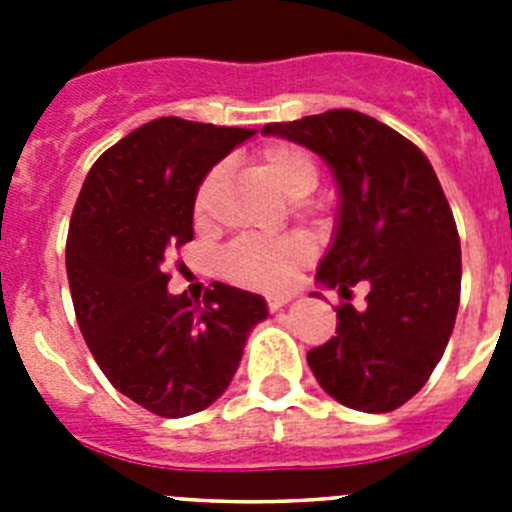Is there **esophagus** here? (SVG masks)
I'll use <instances>...</instances> for the list:
<instances>
[{"label": "esophagus", "instance_id": "obj_1", "mask_svg": "<svg viewBox=\"0 0 512 512\" xmlns=\"http://www.w3.org/2000/svg\"><path fill=\"white\" fill-rule=\"evenodd\" d=\"M266 302H269V310L277 312V310H282L287 302H292V295H271Z\"/></svg>", "mask_w": 512, "mask_h": 512}]
</instances>
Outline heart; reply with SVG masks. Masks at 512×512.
I'll use <instances>...</instances> for the list:
<instances>
[{"mask_svg":"<svg viewBox=\"0 0 512 512\" xmlns=\"http://www.w3.org/2000/svg\"><path fill=\"white\" fill-rule=\"evenodd\" d=\"M259 164L271 182L277 184L292 202L307 200L320 182V169L315 158L300 146L292 143H274L264 148ZM223 166H215L205 174V179L194 194V212L197 217H207L215 202V194L223 184ZM310 259V246L297 235L284 238H238L223 253V269L233 282L256 289H277L287 282L305 261Z\"/></svg>","mask_w":512,"mask_h":512,"instance_id":"b5f03b06","label":"heart"}]
</instances>
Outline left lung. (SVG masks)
<instances>
[{"mask_svg":"<svg viewBox=\"0 0 512 512\" xmlns=\"http://www.w3.org/2000/svg\"><path fill=\"white\" fill-rule=\"evenodd\" d=\"M261 133L310 148L336 176V233L318 282L346 300L351 287L369 284L364 310L343 302L338 336L312 348L307 364L346 408L390 413L428 382L459 310V233L436 171L415 143L356 110Z\"/></svg>","mask_w":512,"mask_h":512,"instance_id":"obj_1","label":"left lung"}]
</instances>
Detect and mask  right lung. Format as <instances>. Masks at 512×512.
I'll use <instances>...</instances> for the list:
<instances>
[{
  "mask_svg": "<svg viewBox=\"0 0 512 512\" xmlns=\"http://www.w3.org/2000/svg\"><path fill=\"white\" fill-rule=\"evenodd\" d=\"M253 133L182 117L146 122L97 158L71 215L66 274L81 336L112 387L161 418L210 408L269 315L264 297L220 282L192 305L169 295L164 271L194 238L205 174Z\"/></svg>",
  "mask_w": 512,
  "mask_h": 512,
  "instance_id": "add662e5",
  "label": "right lung"
}]
</instances>
